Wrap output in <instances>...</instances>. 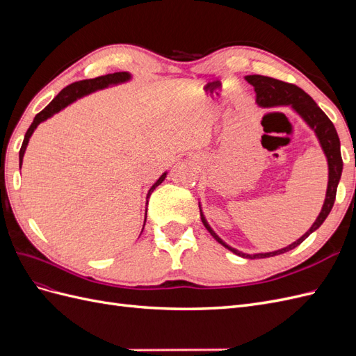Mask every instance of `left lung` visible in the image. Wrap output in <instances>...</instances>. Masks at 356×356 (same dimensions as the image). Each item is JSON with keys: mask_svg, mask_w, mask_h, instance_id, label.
I'll use <instances>...</instances> for the list:
<instances>
[{"mask_svg": "<svg viewBox=\"0 0 356 356\" xmlns=\"http://www.w3.org/2000/svg\"><path fill=\"white\" fill-rule=\"evenodd\" d=\"M246 81L254 86V90L257 93V104L260 106H279V105H291L293 108L305 118V122L314 129L322 149L327 156L328 160V187H327V197L324 202V207H322L321 213L318 215L316 221L314 222V225L309 229V232H306L301 238L291 243L286 248H282V250H277L273 252H266V254H243L241 251H236L234 248L225 245L218 236L215 233L209 224L204 220L202 209H200V217H202V222L207 230L217 239L222 246L227 248L232 252L238 254L243 258H266V257H275L279 254L288 252L291 250H294L296 246H298L301 242H303L310 233H314L316 229L321 227V224L325 221V218L328 217V213L332 209L334 200H336V193H337V186L339 181L341 177V170H343V160H341V153H340V139L337 135L336 127H334L332 122L327 117V114L322 111L319 106L316 105V102L310 98V96L303 90L300 89L298 86L291 84V83H285L281 80H276L272 77H266V75H246ZM200 208V204H199Z\"/></svg>", "mask_w": 356, "mask_h": 356, "instance_id": "1", "label": "left lung"}]
</instances>
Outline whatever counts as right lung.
Returning a JSON list of instances; mask_svg holds the SVG:
<instances>
[{"instance_id":"add662e5","label":"right lung","mask_w":356,"mask_h":356,"mask_svg":"<svg viewBox=\"0 0 356 356\" xmlns=\"http://www.w3.org/2000/svg\"><path fill=\"white\" fill-rule=\"evenodd\" d=\"M129 79H131V74L129 72H114V74H106V75H101V77H96V79H89V80H81V81H75L70 86H67L65 89H62L59 92V95L56 96L55 99H53L44 110L40 111L34 122H32V124L29 126V129L25 134V138H24V143H22V147H20V152H19V166H22V160H24V154H25V149H26V145L29 143V138L32 135V132L35 131L37 126L41 123L47 120L49 117H51L53 114L59 113L62 108H65V106L71 102H74L75 99L81 98V96L84 95H89L95 90H99V89H104V88H108V86L111 84H118V83H124L127 81ZM166 178V174L161 175L157 181L156 184L148 190V196L147 199L149 197V195H152V191L160 186L161 182H163V179ZM145 218H147V213H145ZM144 230V227H143Z\"/></svg>"}]
</instances>
